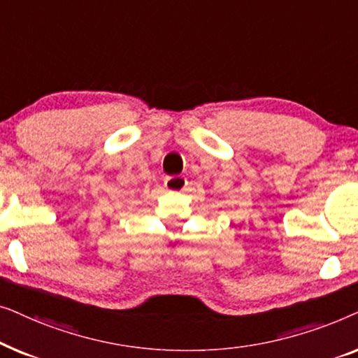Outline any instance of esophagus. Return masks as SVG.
<instances>
[{
	"instance_id": "obj_1",
	"label": "esophagus",
	"mask_w": 358,
	"mask_h": 358,
	"mask_svg": "<svg viewBox=\"0 0 358 358\" xmlns=\"http://www.w3.org/2000/svg\"><path fill=\"white\" fill-rule=\"evenodd\" d=\"M187 185V180L182 176H168L164 179V187L168 190H174V192H180V190L185 189Z\"/></svg>"
}]
</instances>
